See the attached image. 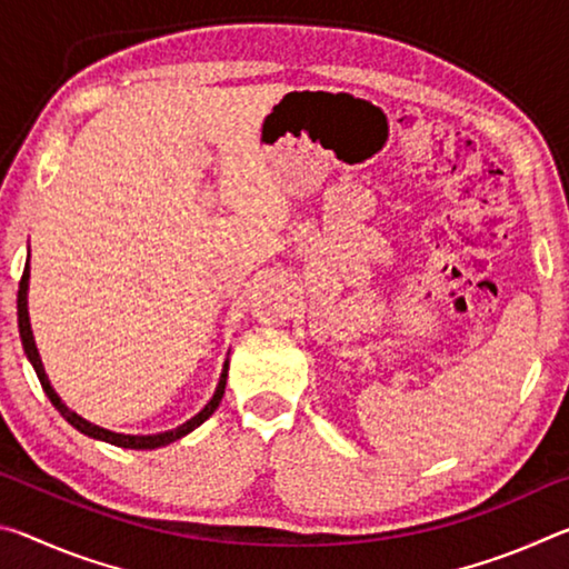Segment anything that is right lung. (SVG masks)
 Listing matches in <instances>:
<instances>
[{
    "label": "right lung",
    "instance_id": "1",
    "mask_svg": "<svg viewBox=\"0 0 569 569\" xmlns=\"http://www.w3.org/2000/svg\"><path fill=\"white\" fill-rule=\"evenodd\" d=\"M27 288H30V258H27L24 263V273H22V281H19V291H17V316H19V336H22V346H24V353L27 359H30V363L34 366L37 371V379H40L42 389L47 397H50L52 407L62 413V417L72 423V427L77 431H82L84 437H92V439H100V441H108V445H114V447H122V449H158V447H166L170 445V441H178L180 437L190 435L192 429H198L200 423H203L210 413H213L218 409L220 399H223L226 393V379H228V361L223 363V373H220V381L216 387V393L213 399H210L203 409H200L196 417L188 419L186 423H180V427L170 429V431H162V435H118V431H110V429H102L98 427V423H90L88 419H82L80 413H74L72 409H67L62 399L57 397V391L52 389L50 379H47L44 373V366H42V359H40V351H37L34 346V336H32V326H30V311H27Z\"/></svg>",
    "mask_w": 569,
    "mask_h": 569
}]
</instances>
